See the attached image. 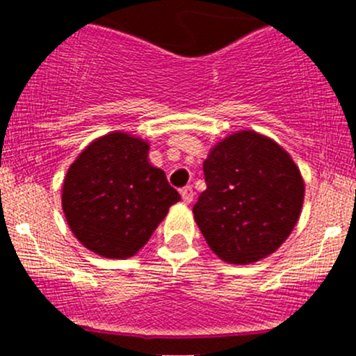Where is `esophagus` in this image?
<instances>
[{
    "mask_svg": "<svg viewBox=\"0 0 356 356\" xmlns=\"http://www.w3.org/2000/svg\"><path fill=\"white\" fill-rule=\"evenodd\" d=\"M181 196L184 203H191L193 198H195V191H193L191 186H186V188L181 189Z\"/></svg>",
    "mask_w": 356,
    "mask_h": 356,
    "instance_id": "1",
    "label": "esophagus"
}]
</instances>
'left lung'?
I'll return each instance as SVG.
<instances>
[{"label": "left lung", "mask_w": 356, "mask_h": 356, "mask_svg": "<svg viewBox=\"0 0 356 356\" xmlns=\"http://www.w3.org/2000/svg\"><path fill=\"white\" fill-rule=\"evenodd\" d=\"M207 189L195 220L218 258L248 265L274 253L300 218L305 182L300 168L267 136L239 131L203 161Z\"/></svg>", "instance_id": "8db88e82"}]
</instances>
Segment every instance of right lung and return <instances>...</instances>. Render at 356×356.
<instances>
[{"label": "right lung", "instance_id": "obj_1", "mask_svg": "<svg viewBox=\"0 0 356 356\" xmlns=\"http://www.w3.org/2000/svg\"><path fill=\"white\" fill-rule=\"evenodd\" d=\"M149 145L125 132L92 141L68 168L62 207L88 250L105 258L134 257L181 195L148 160Z\"/></svg>", "mask_w": 356, "mask_h": 356}]
</instances>
